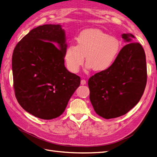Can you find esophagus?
Instances as JSON below:
<instances>
[{
	"label": "esophagus",
	"mask_w": 157,
	"mask_h": 157,
	"mask_svg": "<svg viewBox=\"0 0 157 157\" xmlns=\"http://www.w3.org/2000/svg\"><path fill=\"white\" fill-rule=\"evenodd\" d=\"M80 83H81L82 85L86 84V80H85L84 79H82V80H81V82H80Z\"/></svg>",
	"instance_id": "34e87169"
}]
</instances>
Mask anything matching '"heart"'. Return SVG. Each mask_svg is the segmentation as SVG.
Masks as SVG:
<instances>
[{
	"mask_svg": "<svg viewBox=\"0 0 157 157\" xmlns=\"http://www.w3.org/2000/svg\"><path fill=\"white\" fill-rule=\"evenodd\" d=\"M77 46L69 45L64 54L67 69L77 73L86 58V68L98 72L108 70L119 54L121 42L117 38L97 29L84 30L76 39Z\"/></svg>",
	"mask_w": 157,
	"mask_h": 157,
	"instance_id": "heart-1",
	"label": "heart"
}]
</instances>
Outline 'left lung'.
Returning a JSON list of instances; mask_svg holds the SVG:
<instances>
[{
	"instance_id": "left-lung-1",
	"label": "left lung",
	"mask_w": 157,
	"mask_h": 157,
	"mask_svg": "<svg viewBox=\"0 0 157 157\" xmlns=\"http://www.w3.org/2000/svg\"><path fill=\"white\" fill-rule=\"evenodd\" d=\"M122 38L130 42L135 36L124 33ZM147 77L143 47L130 42L121 49L111 67L89 78L90 99L95 112L106 119L125 115L140 100Z\"/></svg>"
}]
</instances>
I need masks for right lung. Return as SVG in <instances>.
<instances>
[{"label":"right lung","instance_id":"right-lung-1","mask_svg":"<svg viewBox=\"0 0 157 157\" xmlns=\"http://www.w3.org/2000/svg\"><path fill=\"white\" fill-rule=\"evenodd\" d=\"M65 41L60 25H43L30 31L13 52L16 98L24 110L41 119L59 117L80 86V77L65 67Z\"/></svg>","mask_w":157,"mask_h":157}]
</instances>
